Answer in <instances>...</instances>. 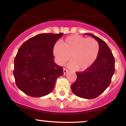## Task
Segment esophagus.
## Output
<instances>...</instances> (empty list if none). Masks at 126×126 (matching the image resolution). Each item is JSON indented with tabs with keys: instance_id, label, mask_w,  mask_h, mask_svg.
<instances>
[{
	"instance_id": "esophagus-1",
	"label": "esophagus",
	"mask_w": 126,
	"mask_h": 126,
	"mask_svg": "<svg viewBox=\"0 0 126 126\" xmlns=\"http://www.w3.org/2000/svg\"><path fill=\"white\" fill-rule=\"evenodd\" d=\"M63 74H66L68 72V69H66V68H63Z\"/></svg>"
}]
</instances>
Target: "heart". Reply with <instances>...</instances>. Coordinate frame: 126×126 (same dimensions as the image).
I'll return each instance as SVG.
<instances>
[{
  "label": "heart",
  "instance_id": "obj_1",
  "mask_svg": "<svg viewBox=\"0 0 126 126\" xmlns=\"http://www.w3.org/2000/svg\"><path fill=\"white\" fill-rule=\"evenodd\" d=\"M100 45L97 40L78 35L69 36L54 46L53 52L59 65L64 64L69 59L68 66L78 71L90 68L98 57Z\"/></svg>",
  "mask_w": 126,
  "mask_h": 126
}]
</instances>
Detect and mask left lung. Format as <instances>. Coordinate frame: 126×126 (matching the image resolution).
I'll list each match as a JSON object with an SVG mask.
<instances>
[{
	"label": "left lung",
	"instance_id": "1",
	"mask_svg": "<svg viewBox=\"0 0 126 126\" xmlns=\"http://www.w3.org/2000/svg\"><path fill=\"white\" fill-rule=\"evenodd\" d=\"M97 40L100 51L94 63L83 72H76L77 80L71 85L74 94L85 99H93L102 94L109 86L115 71V60L110 48L106 42L91 33Z\"/></svg>",
	"mask_w": 126,
	"mask_h": 126
}]
</instances>
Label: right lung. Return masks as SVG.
Returning <instances> with one entry per match:
<instances>
[{"label":"right lung","mask_w":126,"mask_h":126,"mask_svg":"<svg viewBox=\"0 0 126 126\" xmlns=\"http://www.w3.org/2000/svg\"><path fill=\"white\" fill-rule=\"evenodd\" d=\"M63 33H41L30 38L19 49L14 61V75L19 89L27 95L41 97L54 88L63 68L54 63L53 49Z\"/></svg>","instance_id":"right-lung-1"}]
</instances>
